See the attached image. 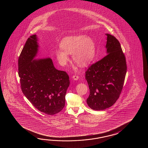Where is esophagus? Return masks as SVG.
<instances>
[{
    "label": "esophagus",
    "instance_id": "34e87169",
    "mask_svg": "<svg viewBox=\"0 0 148 148\" xmlns=\"http://www.w3.org/2000/svg\"><path fill=\"white\" fill-rule=\"evenodd\" d=\"M79 77L78 75H73V78L74 80H78Z\"/></svg>",
    "mask_w": 148,
    "mask_h": 148
}]
</instances>
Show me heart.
I'll use <instances>...</instances> for the list:
<instances>
[{
  "mask_svg": "<svg viewBox=\"0 0 148 148\" xmlns=\"http://www.w3.org/2000/svg\"><path fill=\"white\" fill-rule=\"evenodd\" d=\"M60 47L55 54L62 66H66L69 61V54H73V60L77 65L85 66L94 59L96 54L94 42L86 35L66 36L62 40Z\"/></svg>",
  "mask_w": 148,
  "mask_h": 148,
  "instance_id": "b5f03b06",
  "label": "heart"
}]
</instances>
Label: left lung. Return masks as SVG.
<instances>
[{"instance_id":"left-lung-1","label":"left lung","mask_w":148,"mask_h":148,"mask_svg":"<svg viewBox=\"0 0 148 148\" xmlns=\"http://www.w3.org/2000/svg\"><path fill=\"white\" fill-rule=\"evenodd\" d=\"M107 36L106 56L93 64L86 72L90 94L87 103L92 110H104L116 101L123 88L127 66L119 41Z\"/></svg>"}]
</instances>
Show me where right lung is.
<instances>
[{
	"label": "right lung",
	"mask_w": 148,
	"mask_h": 148,
	"mask_svg": "<svg viewBox=\"0 0 148 148\" xmlns=\"http://www.w3.org/2000/svg\"><path fill=\"white\" fill-rule=\"evenodd\" d=\"M38 36L33 35L25 43L18 59V75L23 92L38 110L47 115L60 112L64 107L69 77L54 67L50 57L38 58Z\"/></svg>",
	"instance_id": "1"
}]
</instances>
